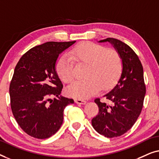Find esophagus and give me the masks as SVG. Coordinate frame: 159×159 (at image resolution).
<instances>
[{
    "label": "esophagus",
    "mask_w": 159,
    "mask_h": 159,
    "mask_svg": "<svg viewBox=\"0 0 159 159\" xmlns=\"http://www.w3.org/2000/svg\"><path fill=\"white\" fill-rule=\"evenodd\" d=\"M75 102L78 104H85L86 103V101H85V100H84V99H75Z\"/></svg>",
    "instance_id": "esophagus-1"
}]
</instances>
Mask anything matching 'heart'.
Returning <instances> with one entry per match:
<instances>
[{
  "label": "heart",
  "mask_w": 159,
  "mask_h": 159,
  "mask_svg": "<svg viewBox=\"0 0 159 159\" xmlns=\"http://www.w3.org/2000/svg\"><path fill=\"white\" fill-rule=\"evenodd\" d=\"M87 63L85 79L76 80L69 85L66 93L70 97L86 99L100 89H109L118 81L122 70L120 55L114 50H107L99 44L81 42L70 53L66 52L57 60L56 72L62 81L68 83L73 78L74 60Z\"/></svg>",
  "instance_id": "1"
}]
</instances>
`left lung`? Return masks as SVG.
<instances>
[{"instance_id":"8db88e82","label":"left lung","mask_w":159,"mask_h":159,"mask_svg":"<svg viewBox=\"0 0 159 159\" xmlns=\"http://www.w3.org/2000/svg\"><path fill=\"white\" fill-rule=\"evenodd\" d=\"M98 42H109L113 46L122 59V70L117 85L104 95L111 104L95 99L99 112L91 124L100 135L115 138L128 131L141 112L146 94L143 68L135 52L120 40L107 38Z\"/></svg>"}]
</instances>
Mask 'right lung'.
I'll return each instance as SVG.
<instances>
[{
  "instance_id": "1",
  "label": "right lung",
  "mask_w": 159,
  "mask_h": 159,
  "mask_svg": "<svg viewBox=\"0 0 159 159\" xmlns=\"http://www.w3.org/2000/svg\"><path fill=\"white\" fill-rule=\"evenodd\" d=\"M75 42H48L36 46L16 66L9 88L11 107L17 123L32 137L45 139L56 133L63 121L64 109L74 103L60 96L62 84L55 67L59 55Z\"/></svg>"
}]
</instances>
